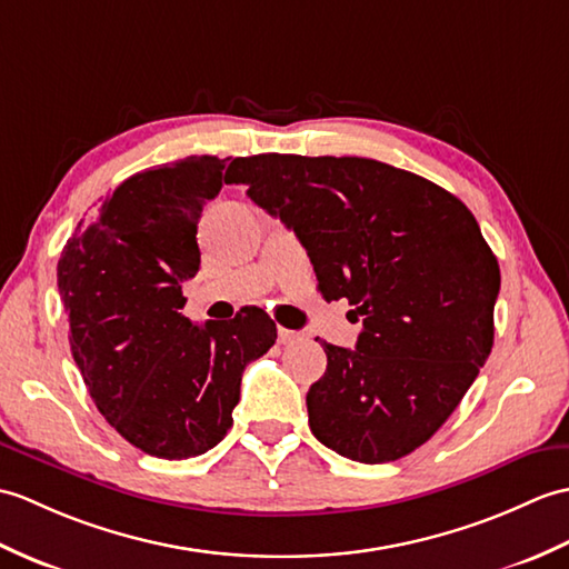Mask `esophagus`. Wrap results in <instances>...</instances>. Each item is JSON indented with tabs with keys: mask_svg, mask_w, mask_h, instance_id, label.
Wrapping results in <instances>:
<instances>
[{
	"mask_svg": "<svg viewBox=\"0 0 569 569\" xmlns=\"http://www.w3.org/2000/svg\"><path fill=\"white\" fill-rule=\"evenodd\" d=\"M277 336H280V343H297V340L305 338V336L297 333V331H289V328H280V331H277Z\"/></svg>",
	"mask_w": 569,
	"mask_h": 569,
	"instance_id": "1",
	"label": "esophagus"
}]
</instances>
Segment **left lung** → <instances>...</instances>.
<instances>
[{"label":"left lung","instance_id":"8db88e82","mask_svg":"<svg viewBox=\"0 0 569 569\" xmlns=\"http://www.w3.org/2000/svg\"><path fill=\"white\" fill-rule=\"evenodd\" d=\"M229 184L292 229L326 301L362 319L356 348L323 343L307 395L326 448L365 465L409 456L456 411L495 343L501 274L458 197L370 158H236Z\"/></svg>","mask_w":569,"mask_h":569}]
</instances>
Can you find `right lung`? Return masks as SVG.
Wrapping results in <instances>:
<instances>
[{
	"label": "right lung",
	"instance_id": "1",
	"mask_svg": "<svg viewBox=\"0 0 569 569\" xmlns=\"http://www.w3.org/2000/svg\"><path fill=\"white\" fill-rule=\"evenodd\" d=\"M226 160L192 156L123 180L58 260L70 350L99 413L148 456L187 460L233 426L246 365L277 338L246 307L194 326L182 282L199 270L197 223L229 180Z\"/></svg>",
	"mask_w": 569,
	"mask_h": 569
}]
</instances>
